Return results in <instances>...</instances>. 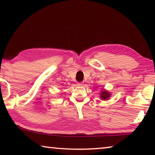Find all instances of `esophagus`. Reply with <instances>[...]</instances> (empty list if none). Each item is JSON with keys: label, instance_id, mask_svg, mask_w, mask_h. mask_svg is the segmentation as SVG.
Segmentation results:
<instances>
[{"label": "esophagus", "instance_id": "34e87169", "mask_svg": "<svg viewBox=\"0 0 155 155\" xmlns=\"http://www.w3.org/2000/svg\"><path fill=\"white\" fill-rule=\"evenodd\" d=\"M77 85L79 86H83L84 85V83L83 82H78V83H77Z\"/></svg>", "mask_w": 155, "mask_h": 155}]
</instances>
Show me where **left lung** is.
<instances>
[{
	"label": "left lung",
	"instance_id": "1",
	"mask_svg": "<svg viewBox=\"0 0 155 155\" xmlns=\"http://www.w3.org/2000/svg\"><path fill=\"white\" fill-rule=\"evenodd\" d=\"M110 96V94L107 91H103V92L101 93V98L103 100H107L109 98Z\"/></svg>",
	"mask_w": 155,
	"mask_h": 155
}]
</instances>
